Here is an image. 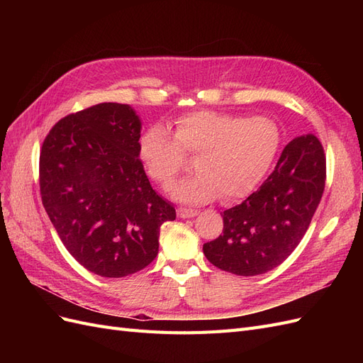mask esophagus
Segmentation results:
<instances>
[{
	"label": "esophagus",
	"instance_id": "34e87169",
	"mask_svg": "<svg viewBox=\"0 0 363 363\" xmlns=\"http://www.w3.org/2000/svg\"><path fill=\"white\" fill-rule=\"evenodd\" d=\"M177 215L183 219L186 218H194L199 215V211H195V208H186V207H179L177 208Z\"/></svg>",
	"mask_w": 363,
	"mask_h": 363
}]
</instances>
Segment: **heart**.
<instances>
[{
  "label": "heart",
  "mask_w": 363,
  "mask_h": 363,
  "mask_svg": "<svg viewBox=\"0 0 363 363\" xmlns=\"http://www.w3.org/2000/svg\"><path fill=\"white\" fill-rule=\"evenodd\" d=\"M281 147V131L265 116L199 111L175 121L174 136L160 125L139 139V157L151 180L167 186L183 168L184 152L196 156L195 175L175 183L169 194L186 204H204L224 195L238 200L265 179Z\"/></svg>",
  "instance_id": "obj_1"
}]
</instances>
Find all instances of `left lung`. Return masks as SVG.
<instances>
[{
    "mask_svg": "<svg viewBox=\"0 0 363 363\" xmlns=\"http://www.w3.org/2000/svg\"><path fill=\"white\" fill-rule=\"evenodd\" d=\"M325 156L313 135L292 139L260 188L224 212L223 235L203 245L207 260L236 276H259L300 244L321 201Z\"/></svg>",
    "mask_w": 363,
    "mask_h": 363,
    "instance_id": "1",
    "label": "left lung"
}]
</instances>
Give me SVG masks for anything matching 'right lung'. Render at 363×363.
Returning a JSON list of instances; mask_svg holds the SVG:
<instances>
[{
    "instance_id": "obj_1",
    "label": "right lung",
    "mask_w": 363,
    "mask_h": 363,
    "mask_svg": "<svg viewBox=\"0 0 363 363\" xmlns=\"http://www.w3.org/2000/svg\"><path fill=\"white\" fill-rule=\"evenodd\" d=\"M140 128L131 106L101 103L60 119L42 145L43 207L69 255L101 277L148 267L175 219L139 159Z\"/></svg>"
}]
</instances>
